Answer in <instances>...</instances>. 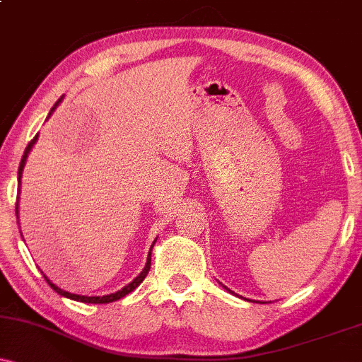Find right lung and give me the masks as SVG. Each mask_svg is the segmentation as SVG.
I'll list each match as a JSON object with an SVG mask.
<instances>
[{
	"mask_svg": "<svg viewBox=\"0 0 362 362\" xmlns=\"http://www.w3.org/2000/svg\"><path fill=\"white\" fill-rule=\"evenodd\" d=\"M61 100H57L56 102V105L52 107V110H51V114L54 112V109H56L57 107V103H59ZM49 114V115H51ZM37 141V136L34 139L30 141V143L27 144V148H25V153H23V156H22V161H20V168H18V184L20 182H22V172H23V167H25V161H27V155H28V151H30V148L34 146V143ZM18 192H20V189H18ZM16 214H18V202H16ZM149 269H151V252H149V257H148V262H146V267L143 269V272L139 274L138 277H136L134 281L131 282V284H127L126 288L124 289H120V291H117V293H114V294H107V296H80V294H71V293H68V291H62V289H59L57 288V286H54L51 281L47 279V277H45V281H47V284L51 286V288L56 291L57 294H61V296H66V298H69V300H74V301H81V303H112V301H117V300H120V298H124L126 296V294H129L131 293V291H134L136 288H138V286L141 284V282L144 281V277L148 276V272H149Z\"/></svg>",
	"mask_w": 362,
	"mask_h": 362,
	"instance_id": "right-lung-1",
	"label": "right lung"
}]
</instances>
